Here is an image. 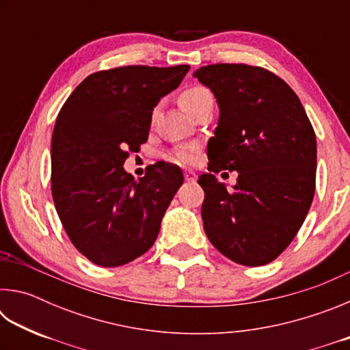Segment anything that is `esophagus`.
<instances>
[{
  "mask_svg": "<svg viewBox=\"0 0 350 350\" xmlns=\"http://www.w3.org/2000/svg\"><path fill=\"white\" fill-rule=\"evenodd\" d=\"M185 180H188V182H194V180H196V173H193L191 170L185 171Z\"/></svg>",
  "mask_w": 350,
  "mask_h": 350,
  "instance_id": "1",
  "label": "esophagus"
}]
</instances>
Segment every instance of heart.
I'll list each match as a JSON object with an SVG mask.
<instances>
[{
	"mask_svg": "<svg viewBox=\"0 0 350 350\" xmlns=\"http://www.w3.org/2000/svg\"><path fill=\"white\" fill-rule=\"evenodd\" d=\"M206 97H211V92L206 90L205 86L193 85V86L185 88V90L182 91L179 100H180V105L183 106V109L189 112L200 102V100H204ZM194 154H196V148L183 146L173 152V159L179 163H191L194 161Z\"/></svg>",
	"mask_w": 350,
	"mask_h": 350,
	"instance_id": "1",
	"label": "heart"
}]
</instances>
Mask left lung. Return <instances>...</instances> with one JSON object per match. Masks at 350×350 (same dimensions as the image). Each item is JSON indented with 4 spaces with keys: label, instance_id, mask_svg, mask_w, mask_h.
<instances>
[{
    "label": "left lung",
    "instance_id": "obj_1",
    "mask_svg": "<svg viewBox=\"0 0 350 350\" xmlns=\"http://www.w3.org/2000/svg\"><path fill=\"white\" fill-rule=\"evenodd\" d=\"M219 105L208 140L205 234L224 256L247 267L275 260L298 233L315 194L317 137L299 98L270 70L208 64L193 74ZM238 170L233 190L211 172Z\"/></svg>",
    "mask_w": 350,
    "mask_h": 350
}]
</instances>
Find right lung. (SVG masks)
Segmentation results:
<instances>
[{
    "label": "right lung",
    "mask_w": 350,
    "mask_h": 350,
    "mask_svg": "<svg viewBox=\"0 0 350 350\" xmlns=\"http://www.w3.org/2000/svg\"><path fill=\"white\" fill-rule=\"evenodd\" d=\"M188 70V64L100 70L88 75L58 112L52 198L70 242L100 267H118L150 250L183 183L173 163H154L139 180L123 163L148 140L154 106Z\"/></svg>",
    "instance_id": "1"
}]
</instances>
